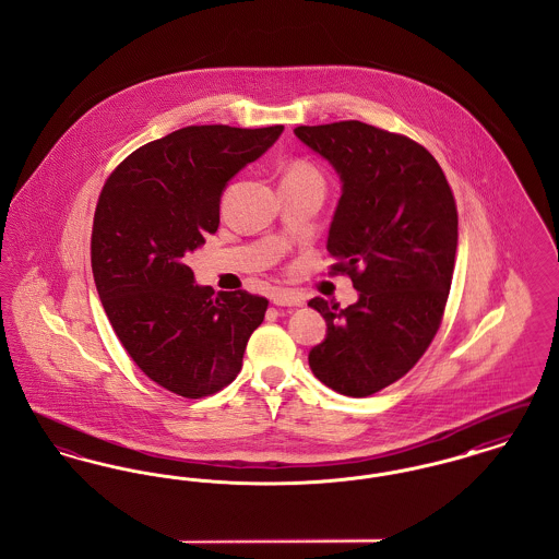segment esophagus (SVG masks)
I'll return each mask as SVG.
<instances>
[{"instance_id":"esophagus-1","label":"esophagus","mask_w":559,"mask_h":559,"mask_svg":"<svg viewBox=\"0 0 559 559\" xmlns=\"http://www.w3.org/2000/svg\"><path fill=\"white\" fill-rule=\"evenodd\" d=\"M270 299H272V304L274 306H278V308H299V306H304V295H299V293L289 292V289H276V292L270 295Z\"/></svg>"}]
</instances>
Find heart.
Segmentation results:
<instances>
[{
	"label": "heart",
	"instance_id": "obj_1",
	"mask_svg": "<svg viewBox=\"0 0 559 559\" xmlns=\"http://www.w3.org/2000/svg\"><path fill=\"white\" fill-rule=\"evenodd\" d=\"M285 178H320V174L310 163L297 160V163H293L292 167H289Z\"/></svg>",
	"mask_w": 559,
	"mask_h": 559
}]
</instances>
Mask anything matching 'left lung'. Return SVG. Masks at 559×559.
Segmentation results:
<instances>
[{"label": "left lung", "mask_w": 559, "mask_h": 559, "mask_svg": "<svg viewBox=\"0 0 559 559\" xmlns=\"http://www.w3.org/2000/svg\"><path fill=\"white\" fill-rule=\"evenodd\" d=\"M293 132L342 180L326 251L358 292L347 308L308 301L326 320L308 362L326 388L365 399L411 371L440 326L459 237L454 197L438 160L406 135L362 121Z\"/></svg>", "instance_id": "obj_1"}]
</instances>
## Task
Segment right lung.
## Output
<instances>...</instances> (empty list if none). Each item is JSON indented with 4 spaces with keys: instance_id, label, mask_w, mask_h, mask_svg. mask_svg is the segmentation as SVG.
<instances>
[{
    "instance_id": "1",
    "label": "right lung",
    "mask_w": 559,
    "mask_h": 559,
    "mask_svg": "<svg viewBox=\"0 0 559 559\" xmlns=\"http://www.w3.org/2000/svg\"><path fill=\"white\" fill-rule=\"evenodd\" d=\"M283 126H188L133 151L100 192L92 272L108 320L140 371L160 388L203 399L242 367L267 299L213 292L185 264L219 224V199Z\"/></svg>"
}]
</instances>
